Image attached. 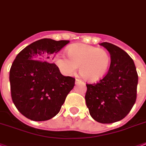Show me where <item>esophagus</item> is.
<instances>
[{"mask_svg": "<svg viewBox=\"0 0 146 146\" xmlns=\"http://www.w3.org/2000/svg\"><path fill=\"white\" fill-rule=\"evenodd\" d=\"M76 85H79V84H84V82L82 81H81L80 79H76Z\"/></svg>", "mask_w": 146, "mask_h": 146, "instance_id": "34e87169", "label": "esophagus"}]
</instances>
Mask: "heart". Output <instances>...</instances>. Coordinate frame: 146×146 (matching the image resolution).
Wrapping results in <instances>:
<instances>
[{"mask_svg":"<svg viewBox=\"0 0 146 146\" xmlns=\"http://www.w3.org/2000/svg\"><path fill=\"white\" fill-rule=\"evenodd\" d=\"M68 57L58 54L55 64L64 75H73L79 67V72L84 79L96 82L106 75L110 67L111 58L104 48L90 45L77 43L67 48Z\"/></svg>","mask_w":146,"mask_h":146,"instance_id":"b5f03b06","label":"heart"}]
</instances>
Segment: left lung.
<instances>
[{
  "mask_svg": "<svg viewBox=\"0 0 146 146\" xmlns=\"http://www.w3.org/2000/svg\"><path fill=\"white\" fill-rule=\"evenodd\" d=\"M110 54L106 75L98 82L86 84L85 102L92 118L102 124L114 123L126 117L137 100L138 74L134 62L123 49L101 42Z\"/></svg>",
  "mask_w": 146,
  "mask_h": 146,
  "instance_id": "8db88e82",
  "label": "left lung"
}]
</instances>
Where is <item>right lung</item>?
Listing matches in <instances>:
<instances>
[{"label": "right lung", "mask_w": 146, "mask_h": 146, "mask_svg": "<svg viewBox=\"0 0 146 146\" xmlns=\"http://www.w3.org/2000/svg\"><path fill=\"white\" fill-rule=\"evenodd\" d=\"M69 40L41 39L22 49L9 70L12 100L24 116L35 121H47L61 110L75 79L64 76L53 55Z\"/></svg>", "instance_id": "obj_1"}]
</instances>
